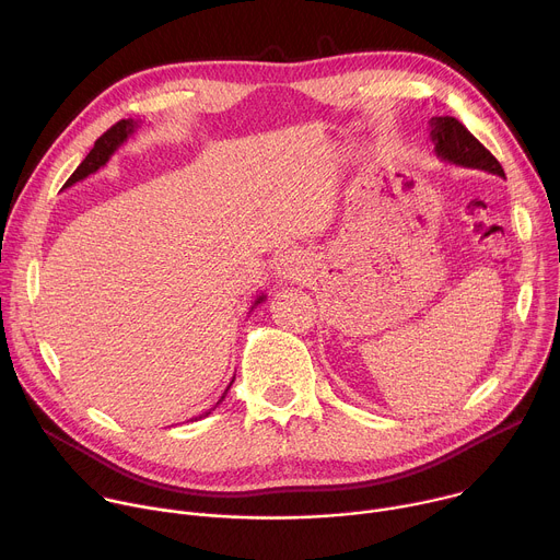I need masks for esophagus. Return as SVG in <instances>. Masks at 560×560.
<instances>
[{
  "label": "esophagus",
  "instance_id": "obj_1",
  "mask_svg": "<svg viewBox=\"0 0 560 560\" xmlns=\"http://www.w3.org/2000/svg\"><path fill=\"white\" fill-rule=\"evenodd\" d=\"M306 272V259L301 252H285L277 264V275L281 281H296Z\"/></svg>",
  "mask_w": 560,
  "mask_h": 560
}]
</instances>
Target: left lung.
<instances>
[{
  "mask_svg": "<svg viewBox=\"0 0 560 560\" xmlns=\"http://www.w3.org/2000/svg\"><path fill=\"white\" fill-rule=\"evenodd\" d=\"M431 127V140L435 156L444 163L467 167V170H482L489 174H495L504 178V172L500 163L491 156V151L485 149V144L474 138V133L451 116H435L429 120Z\"/></svg>",
  "mask_w": 560,
  "mask_h": 560,
  "instance_id": "1",
  "label": "left lung"
}]
</instances>
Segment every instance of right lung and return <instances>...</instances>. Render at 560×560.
<instances>
[{
	"instance_id": "1",
	"label": "right lung",
	"mask_w": 560,
	"mask_h": 560,
	"mask_svg": "<svg viewBox=\"0 0 560 560\" xmlns=\"http://www.w3.org/2000/svg\"><path fill=\"white\" fill-rule=\"evenodd\" d=\"M140 125L136 122V120H120V122H116L109 131H105L103 136H100L97 140H95V144H93V149L89 151L86 154V159L80 163V167L71 174V178L65 183V187H71V185H75V183H80V180H84L86 176H91V174H95L100 167H105L107 163H109V159L116 154V151L136 133V129H138ZM266 301V294H259L257 299H254V303H252V308H249V313L259 306V303H264ZM234 382V380H232ZM232 382H230V386H232ZM230 386L225 388V393L221 395V399L217 401V406L225 399V395H228V390H230ZM214 406V409H217ZM214 409H210V411H206L202 416H198V418H194V420H202V418H208Z\"/></svg>"
}]
</instances>
